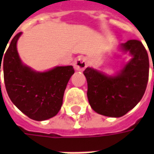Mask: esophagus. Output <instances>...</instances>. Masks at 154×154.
Wrapping results in <instances>:
<instances>
[{
	"mask_svg": "<svg viewBox=\"0 0 154 154\" xmlns=\"http://www.w3.org/2000/svg\"><path fill=\"white\" fill-rule=\"evenodd\" d=\"M74 68L77 71H83L87 67V62H86V57H78L74 61L73 63Z\"/></svg>",
	"mask_w": 154,
	"mask_h": 154,
	"instance_id": "34e87169",
	"label": "esophagus"
}]
</instances>
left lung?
Instances as JSON below:
<instances>
[{
  "label": "left lung",
  "mask_w": 154,
  "mask_h": 154,
  "mask_svg": "<svg viewBox=\"0 0 154 154\" xmlns=\"http://www.w3.org/2000/svg\"><path fill=\"white\" fill-rule=\"evenodd\" d=\"M121 48L133 58L118 76L106 77L91 67L83 72L91 106L97 113L110 117H120L132 110L142 99L149 81V55L142 43L131 39Z\"/></svg>",
  "instance_id": "left-lung-1"
}]
</instances>
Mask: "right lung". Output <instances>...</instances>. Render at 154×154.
<instances>
[{
  "instance_id": "obj_1",
  "label": "right lung",
  "mask_w": 154,
  "mask_h": 154,
  "mask_svg": "<svg viewBox=\"0 0 154 154\" xmlns=\"http://www.w3.org/2000/svg\"><path fill=\"white\" fill-rule=\"evenodd\" d=\"M20 35L18 33L12 38L2 54L5 55H0V72L2 63L5 89L15 106L29 118L38 121L50 119L60 110L73 67H57L46 72H36L24 66L16 49Z\"/></svg>"
}]
</instances>
